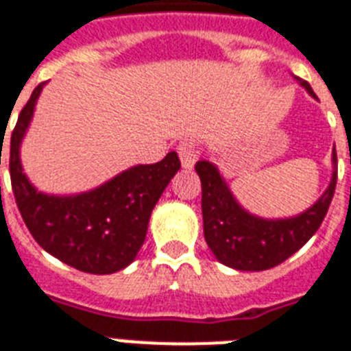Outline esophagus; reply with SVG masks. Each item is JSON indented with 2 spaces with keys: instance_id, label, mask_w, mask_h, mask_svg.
Segmentation results:
<instances>
[{
  "instance_id": "esophagus-1",
  "label": "esophagus",
  "mask_w": 351,
  "mask_h": 351,
  "mask_svg": "<svg viewBox=\"0 0 351 351\" xmlns=\"http://www.w3.org/2000/svg\"><path fill=\"white\" fill-rule=\"evenodd\" d=\"M178 156H180L182 167L184 169H193V165L198 160V149L195 147V143L189 140L178 143Z\"/></svg>"
}]
</instances>
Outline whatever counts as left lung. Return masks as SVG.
Wrapping results in <instances>:
<instances>
[{
	"label": "left lung",
	"mask_w": 351,
	"mask_h": 351,
	"mask_svg": "<svg viewBox=\"0 0 351 351\" xmlns=\"http://www.w3.org/2000/svg\"><path fill=\"white\" fill-rule=\"evenodd\" d=\"M299 84L317 98L308 82L299 80ZM333 165H337L335 149ZM195 171L202 182L206 242L222 264L240 271H264L282 264L295 251H299L321 228L337 186L335 167L328 189L308 211L293 219L264 220L240 208L213 164L200 160Z\"/></svg>",
	"instance_id": "obj_1"
}]
</instances>
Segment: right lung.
<instances>
[{
	"instance_id": "right-lung-1",
	"label": "right lung",
	"mask_w": 351,
	"mask_h": 351,
	"mask_svg": "<svg viewBox=\"0 0 351 351\" xmlns=\"http://www.w3.org/2000/svg\"><path fill=\"white\" fill-rule=\"evenodd\" d=\"M41 89L43 84L32 90L10 136L8 169L19 213L36 242L69 266L95 275L120 271L142 247L151 211L180 169L178 154L171 151L156 164L131 167L76 197L38 193L23 175L19 143Z\"/></svg>"
}]
</instances>
